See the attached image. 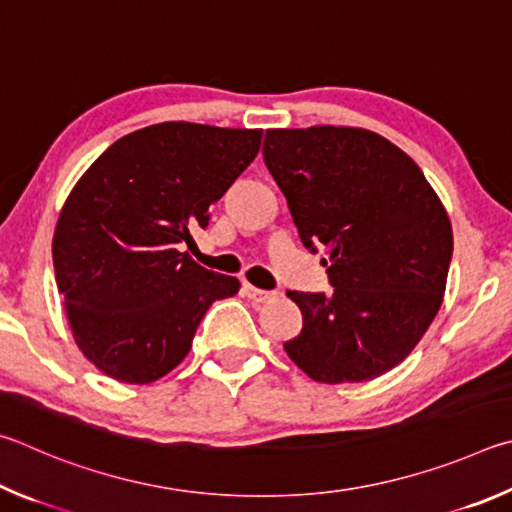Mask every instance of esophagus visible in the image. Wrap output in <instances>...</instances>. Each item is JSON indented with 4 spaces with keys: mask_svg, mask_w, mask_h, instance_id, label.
<instances>
[{
    "mask_svg": "<svg viewBox=\"0 0 512 512\" xmlns=\"http://www.w3.org/2000/svg\"><path fill=\"white\" fill-rule=\"evenodd\" d=\"M242 292H245V297L247 299H251V301H256V303H267V301H272V299H276L279 297V292H270V290H261V288H256V285H251V283H242Z\"/></svg>",
    "mask_w": 512,
    "mask_h": 512,
    "instance_id": "esophagus-1",
    "label": "esophagus"
}]
</instances>
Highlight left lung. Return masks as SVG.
I'll use <instances>...</instances> for the list:
<instances>
[{"label":"left lung","instance_id":"left-lung-1","mask_svg":"<svg viewBox=\"0 0 512 512\" xmlns=\"http://www.w3.org/2000/svg\"><path fill=\"white\" fill-rule=\"evenodd\" d=\"M263 157L303 245L328 249L335 288L288 292L303 328L285 353L326 384L391 371L443 303L454 247L445 206L416 161L371 130H267Z\"/></svg>","mask_w":512,"mask_h":512}]
</instances>
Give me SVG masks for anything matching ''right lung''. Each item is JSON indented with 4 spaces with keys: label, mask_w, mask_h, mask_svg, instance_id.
I'll use <instances>...</instances> for the list:
<instances>
[{
    "label": "right lung",
    "mask_w": 512,
    "mask_h": 512,
    "mask_svg": "<svg viewBox=\"0 0 512 512\" xmlns=\"http://www.w3.org/2000/svg\"><path fill=\"white\" fill-rule=\"evenodd\" d=\"M263 130L168 121L125 134L69 193L53 270L80 351L105 375L148 384L173 371L236 276L182 251L261 150Z\"/></svg>",
    "instance_id": "add662e5"
}]
</instances>
